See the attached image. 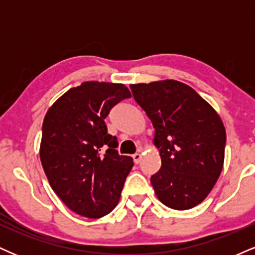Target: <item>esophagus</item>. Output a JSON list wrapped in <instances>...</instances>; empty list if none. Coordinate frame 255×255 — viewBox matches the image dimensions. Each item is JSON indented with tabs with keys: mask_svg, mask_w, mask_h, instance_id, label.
<instances>
[{
	"mask_svg": "<svg viewBox=\"0 0 255 255\" xmlns=\"http://www.w3.org/2000/svg\"><path fill=\"white\" fill-rule=\"evenodd\" d=\"M131 157H133L134 163H135V164H139L140 159H141V154H140V153H134Z\"/></svg>",
	"mask_w": 255,
	"mask_h": 255,
	"instance_id": "1",
	"label": "esophagus"
}]
</instances>
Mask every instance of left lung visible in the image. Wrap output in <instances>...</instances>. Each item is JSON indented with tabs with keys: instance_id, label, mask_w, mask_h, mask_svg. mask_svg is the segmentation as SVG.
I'll list each match as a JSON object with an SVG mask.
<instances>
[{
	"instance_id": "8db88e82",
	"label": "left lung",
	"mask_w": 255,
	"mask_h": 255,
	"mask_svg": "<svg viewBox=\"0 0 255 255\" xmlns=\"http://www.w3.org/2000/svg\"><path fill=\"white\" fill-rule=\"evenodd\" d=\"M133 97L154 128L162 166L151 176L157 198L174 210L200 204L217 182L227 135L216 110L176 80L130 85Z\"/></svg>"
}]
</instances>
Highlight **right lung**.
Masks as SVG:
<instances>
[{
    "mask_svg": "<svg viewBox=\"0 0 255 255\" xmlns=\"http://www.w3.org/2000/svg\"><path fill=\"white\" fill-rule=\"evenodd\" d=\"M130 97L124 84L86 81L61 96L44 118L40 162L57 197L78 215L101 218L119 203L133 158L120 156L104 119Z\"/></svg>",
    "mask_w": 255,
    "mask_h": 255,
    "instance_id": "right-lung-1",
    "label": "right lung"
}]
</instances>
